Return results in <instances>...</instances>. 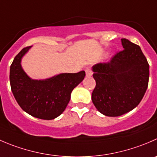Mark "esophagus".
<instances>
[{"instance_id":"esophagus-1","label":"esophagus","mask_w":157,"mask_h":157,"mask_svg":"<svg viewBox=\"0 0 157 157\" xmlns=\"http://www.w3.org/2000/svg\"><path fill=\"white\" fill-rule=\"evenodd\" d=\"M85 72H86V75L87 76V77H90V76H92L93 74L92 71H91L90 68H86V69L85 70Z\"/></svg>"}]
</instances>
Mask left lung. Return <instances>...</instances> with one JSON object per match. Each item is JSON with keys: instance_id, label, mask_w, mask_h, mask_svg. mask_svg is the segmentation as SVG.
I'll return each mask as SVG.
<instances>
[{"instance_id": "8db88e82", "label": "left lung", "mask_w": 157, "mask_h": 157, "mask_svg": "<svg viewBox=\"0 0 157 157\" xmlns=\"http://www.w3.org/2000/svg\"><path fill=\"white\" fill-rule=\"evenodd\" d=\"M124 50L106 63L93 67L96 86L92 101L107 117H119L140 103L148 86L150 67L138 45L121 39Z\"/></svg>"}]
</instances>
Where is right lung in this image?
<instances>
[{
	"mask_svg": "<svg viewBox=\"0 0 157 157\" xmlns=\"http://www.w3.org/2000/svg\"><path fill=\"white\" fill-rule=\"evenodd\" d=\"M31 46L24 48L14 57L10 68L12 93L21 109L32 117L53 120L64 111L73 90L83 80V71L60 74L46 80H33L21 67V59Z\"/></svg>",
	"mask_w": 157,
	"mask_h": 157,
	"instance_id": "right-lung-1",
	"label": "right lung"
}]
</instances>
